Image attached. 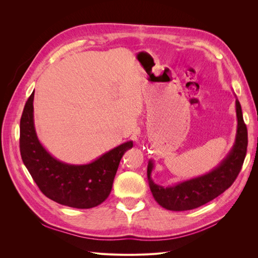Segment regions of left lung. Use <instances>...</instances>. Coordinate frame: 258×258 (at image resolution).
<instances>
[{
    "label": "left lung",
    "instance_id": "8db88e82",
    "mask_svg": "<svg viewBox=\"0 0 258 258\" xmlns=\"http://www.w3.org/2000/svg\"><path fill=\"white\" fill-rule=\"evenodd\" d=\"M238 119L236 140L226 158L209 173L194 177L173 186L163 187L152 179L154 161L147 165V178L153 197L158 205L170 211H187L199 208L220 196L235 182L243 165L247 147V129L239 100L236 99Z\"/></svg>",
    "mask_w": 258,
    "mask_h": 258
}]
</instances>
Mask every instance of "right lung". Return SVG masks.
Wrapping results in <instances>:
<instances>
[{"label": "right lung", "mask_w": 258, "mask_h": 258, "mask_svg": "<svg viewBox=\"0 0 258 258\" xmlns=\"http://www.w3.org/2000/svg\"><path fill=\"white\" fill-rule=\"evenodd\" d=\"M34 93L20 119V154L23 163L46 197L76 209L97 207L108 197L120 159L134 142H124L86 165L62 162L46 151L36 136L33 116Z\"/></svg>", "instance_id": "1"}]
</instances>
